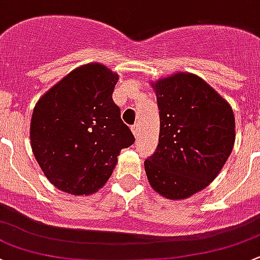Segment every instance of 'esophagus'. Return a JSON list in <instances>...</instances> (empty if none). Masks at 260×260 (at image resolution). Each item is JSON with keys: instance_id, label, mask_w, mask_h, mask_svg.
I'll use <instances>...</instances> for the list:
<instances>
[{"instance_id": "obj_1", "label": "esophagus", "mask_w": 260, "mask_h": 260, "mask_svg": "<svg viewBox=\"0 0 260 260\" xmlns=\"http://www.w3.org/2000/svg\"><path fill=\"white\" fill-rule=\"evenodd\" d=\"M132 132H133V135H135L136 138L139 137L141 132H139V124H138V123H136L135 125H132Z\"/></svg>"}]
</instances>
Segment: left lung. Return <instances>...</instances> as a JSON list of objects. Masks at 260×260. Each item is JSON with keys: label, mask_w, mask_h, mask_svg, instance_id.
I'll list each match as a JSON object with an SVG mask.
<instances>
[{"label": "left lung", "mask_w": 260, "mask_h": 260, "mask_svg": "<svg viewBox=\"0 0 260 260\" xmlns=\"http://www.w3.org/2000/svg\"><path fill=\"white\" fill-rule=\"evenodd\" d=\"M159 108V139L144 160L153 189L171 201L208 187L236 141V119L226 100L194 73L177 72L151 82Z\"/></svg>", "instance_id": "left-lung-1"}]
</instances>
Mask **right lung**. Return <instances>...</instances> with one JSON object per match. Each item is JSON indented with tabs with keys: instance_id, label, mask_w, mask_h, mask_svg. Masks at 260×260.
<instances>
[{
	"instance_id": "add662e5",
	"label": "right lung",
	"mask_w": 260,
	"mask_h": 260,
	"mask_svg": "<svg viewBox=\"0 0 260 260\" xmlns=\"http://www.w3.org/2000/svg\"><path fill=\"white\" fill-rule=\"evenodd\" d=\"M118 78L102 63L80 66L35 106L32 152L46 178L62 192L93 194L113 173L122 149L135 143L112 100Z\"/></svg>"
}]
</instances>
